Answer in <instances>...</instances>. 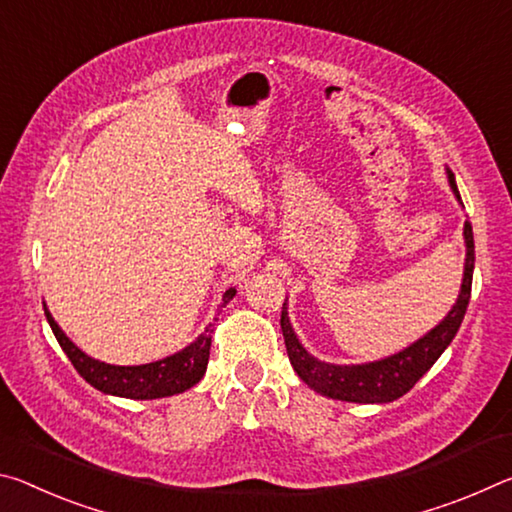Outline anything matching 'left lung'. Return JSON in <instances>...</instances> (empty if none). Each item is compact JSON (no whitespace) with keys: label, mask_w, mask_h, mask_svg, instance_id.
Masks as SVG:
<instances>
[{"label":"left lung","mask_w":512,"mask_h":512,"mask_svg":"<svg viewBox=\"0 0 512 512\" xmlns=\"http://www.w3.org/2000/svg\"><path fill=\"white\" fill-rule=\"evenodd\" d=\"M449 183L454 188L456 197V179L449 172ZM465 245H467V258H465V276L463 288H460L458 301L451 308L449 315L442 320L431 333H426L422 340L415 345L399 351V354L379 360V363L370 365H331L322 363V360L313 358L308 351L299 345L295 331H292L286 304L281 311V331L286 338V349L290 365L295 367L299 379L304 381L308 388L320 392L324 397L340 399V401H356V404H388L413 388V385L422 379V376L431 370L435 360L442 356V351L449 347L454 335L463 322L469 295H472V274H474V233L472 224L465 222Z\"/></svg>","instance_id":"obj_1"}]
</instances>
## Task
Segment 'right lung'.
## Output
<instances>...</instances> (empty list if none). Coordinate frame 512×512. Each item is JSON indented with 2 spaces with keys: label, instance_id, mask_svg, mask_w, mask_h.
I'll use <instances>...</instances> for the list:
<instances>
[{
  "label": "right lung",
  "instance_id": "1",
  "mask_svg": "<svg viewBox=\"0 0 512 512\" xmlns=\"http://www.w3.org/2000/svg\"><path fill=\"white\" fill-rule=\"evenodd\" d=\"M236 290L224 292V304L231 301ZM47 322L52 326L56 335L58 345L70 358L83 379H86L92 388L106 392V395H117L127 399H161L170 395H179V392H186L192 385L201 381V376L206 372L208 356H211V333L213 326L199 335V338L192 342L179 354L170 358L156 360V363L147 365H133V367H122V365H108L102 360H95L83 354L79 347H74V342L67 338V335L58 329L54 317L49 315L45 308Z\"/></svg>",
  "mask_w": 512,
  "mask_h": 512
}]
</instances>
